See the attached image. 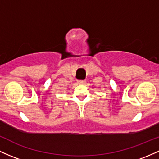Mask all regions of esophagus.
Returning <instances> with one entry per match:
<instances>
[{
    "instance_id": "esophagus-1",
    "label": "esophagus",
    "mask_w": 159,
    "mask_h": 159,
    "mask_svg": "<svg viewBox=\"0 0 159 159\" xmlns=\"http://www.w3.org/2000/svg\"><path fill=\"white\" fill-rule=\"evenodd\" d=\"M85 82H86V81H84V80H81V81H78V83L79 84H84Z\"/></svg>"
}]
</instances>
